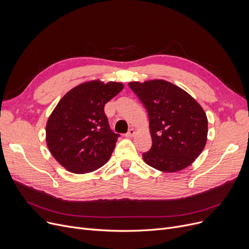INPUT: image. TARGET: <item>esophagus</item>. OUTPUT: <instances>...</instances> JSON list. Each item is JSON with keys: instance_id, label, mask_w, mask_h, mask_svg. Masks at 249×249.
<instances>
[{"instance_id": "34e87169", "label": "esophagus", "mask_w": 249, "mask_h": 249, "mask_svg": "<svg viewBox=\"0 0 249 249\" xmlns=\"http://www.w3.org/2000/svg\"><path fill=\"white\" fill-rule=\"evenodd\" d=\"M135 134H136V131H135V129H133V128H131L129 130V131L126 133V137H128V138H131V137H133V136H135Z\"/></svg>"}]
</instances>
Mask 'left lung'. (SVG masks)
<instances>
[{
  "label": "left lung",
  "instance_id": "1",
  "mask_svg": "<svg viewBox=\"0 0 249 249\" xmlns=\"http://www.w3.org/2000/svg\"><path fill=\"white\" fill-rule=\"evenodd\" d=\"M128 86L144 105L149 117L152 146L143 160L164 173L191 165L205 148L208 119L204 109L186 90L164 80Z\"/></svg>",
  "mask_w": 249,
  "mask_h": 249
}]
</instances>
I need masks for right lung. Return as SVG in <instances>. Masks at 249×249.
Returning a JSON list of instances; mask_svg holds the SVG:
<instances>
[{
  "label": "right lung",
  "mask_w": 249,
  "mask_h": 249,
  "mask_svg": "<svg viewBox=\"0 0 249 249\" xmlns=\"http://www.w3.org/2000/svg\"><path fill=\"white\" fill-rule=\"evenodd\" d=\"M123 88L122 83L89 81L69 90L52 111L46 144L67 171L91 173L110 160L119 134L110 129L104 107Z\"/></svg>",
  "instance_id": "1"
}]
</instances>
